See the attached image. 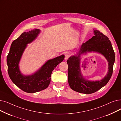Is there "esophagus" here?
Returning <instances> with one entry per match:
<instances>
[{
    "mask_svg": "<svg viewBox=\"0 0 121 121\" xmlns=\"http://www.w3.org/2000/svg\"><path fill=\"white\" fill-rule=\"evenodd\" d=\"M70 57V54L69 53H66L65 54V59L66 60H67L68 58H69V57Z\"/></svg>",
    "mask_w": 121,
    "mask_h": 121,
    "instance_id": "obj_1",
    "label": "esophagus"
}]
</instances>
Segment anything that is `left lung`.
<instances>
[{"instance_id": "left-lung-1", "label": "left lung", "mask_w": 121, "mask_h": 121, "mask_svg": "<svg viewBox=\"0 0 121 121\" xmlns=\"http://www.w3.org/2000/svg\"><path fill=\"white\" fill-rule=\"evenodd\" d=\"M93 33L94 35L91 39L81 45L76 55L71 56L67 61L69 85L73 91L82 93L91 94L99 90L108 83L113 73L115 55L111 41L108 37L98 30H93ZM87 52L100 54L108 62V73L101 80L89 81L82 75L80 68V56Z\"/></svg>"}]
</instances>
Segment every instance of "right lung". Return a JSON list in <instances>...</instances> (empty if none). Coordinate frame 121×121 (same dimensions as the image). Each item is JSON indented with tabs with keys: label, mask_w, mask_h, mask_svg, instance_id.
Listing matches in <instances>:
<instances>
[{
	"label": "right lung",
	"mask_w": 121,
	"mask_h": 121,
	"mask_svg": "<svg viewBox=\"0 0 121 121\" xmlns=\"http://www.w3.org/2000/svg\"><path fill=\"white\" fill-rule=\"evenodd\" d=\"M40 33L39 29L23 33L12 42L7 57L8 73L10 79L19 88L28 93L36 92L48 87L52 71L65 58L64 55H62L49 59L31 75L23 74L19 69L21 59L27 44L37 38Z\"/></svg>",
	"instance_id": "obj_1"
}]
</instances>
